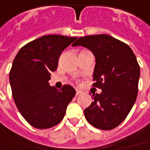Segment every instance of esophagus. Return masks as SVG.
<instances>
[{
	"label": "esophagus",
	"mask_w": 150,
	"mask_h": 150,
	"mask_svg": "<svg viewBox=\"0 0 150 150\" xmlns=\"http://www.w3.org/2000/svg\"><path fill=\"white\" fill-rule=\"evenodd\" d=\"M81 94H82V91H79V90H77V91H76V95H77V96H79Z\"/></svg>",
	"instance_id": "34e87169"
}]
</instances>
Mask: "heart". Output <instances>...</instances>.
Instances as JSON below:
<instances>
[{"mask_svg": "<svg viewBox=\"0 0 150 150\" xmlns=\"http://www.w3.org/2000/svg\"><path fill=\"white\" fill-rule=\"evenodd\" d=\"M77 81H79V80H77Z\"/></svg>", "mask_w": 150, "mask_h": 150, "instance_id": "obj_1", "label": "heart"}]
</instances>
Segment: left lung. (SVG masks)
<instances>
[{
  "instance_id": "8db88e82",
  "label": "left lung",
  "mask_w": 150,
  "mask_h": 150,
  "mask_svg": "<svg viewBox=\"0 0 150 150\" xmlns=\"http://www.w3.org/2000/svg\"><path fill=\"white\" fill-rule=\"evenodd\" d=\"M72 46L89 48L96 57L93 86L102 93H93L94 102L84 110L87 121L101 130L114 129L127 117L137 96L140 67L133 51L105 34L79 38Z\"/></svg>"
}]
</instances>
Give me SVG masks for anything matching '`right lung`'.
I'll return each mask as SVG.
<instances>
[{
    "mask_svg": "<svg viewBox=\"0 0 150 150\" xmlns=\"http://www.w3.org/2000/svg\"><path fill=\"white\" fill-rule=\"evenodd\" d=\"M76 39L43 36L22 47L13 61L9 72L12 95L21 115L35 128L48 129L58 125L76 95L68 84L57 91L48 83L61 52Z\"/></svg>",
    "mask_w": 150,
    "mask_h": 150,
    "instance_id": "1",
    "label": "right lung"
}]
</instances>
